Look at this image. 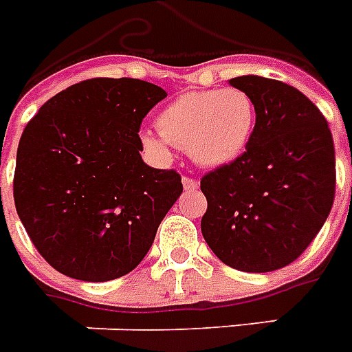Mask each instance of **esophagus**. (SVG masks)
<instances>
[{
  "label": "esophagus",
  "mask_w": 352,
  "mask_h": 352,
  "mask_svg": "<svg viewBox=\"0 0 352 352\" xmlns=\"http://www.w3.org/2000/svg\"><path fill=\"white\" fill-rule=\"evenodd\" d=\"M183 186L184 190H197L199 188V183H197L196 179H192V177H183Z\"/></svg>",
  "instance_id": "34e87169"
}]
</instances>
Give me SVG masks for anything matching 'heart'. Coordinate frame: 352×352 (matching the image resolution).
<instances>
[{"label": "heart", "instance_id": "obj_1", "mask_svg": "<svg viewBox=\"0 0 352 352\" xmlns=\"http://www.w3.org/2000/svg\"><path fill=\"white\" fill-rule=\"evenodd\" d=\"M160 136L143 134V143L158 155L169 145L186 149L203 168H220L246 151L256 129V102L239 87L188 91L156 117Z\"/></svg>", "mask_w": 352, "mask_h": 352}]
</instances>
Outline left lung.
I'll return each mask as SVG.
<instances>
[{
    "instance_id": "obj_1",
    "label": "left lung",
    "mask_w": 352,
    "mask_h": 352,
    "mask_svg": "<svg viewBox=\"0 0 352 352\" xmlns=\"http://www.w3.org/2000/svg\"><path fill=\"white\" fill-rule=\"evenodd\" d=\"M229 85L256 102V129L233 162L201 179V233L216 257L244 272H270L302 256L336 194L334 142L327 119L293 85L239 76Z\"/></svg>"
}]
</instances>
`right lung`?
<instances>
[{"mask_svg": "<svg viewBox=\"0 0 352 352\" xmlns=\"http://www.w3.org/2000/svg\"><path fill=\"white\" fill-rule=\"evenodd\" d=\"M168 93L134 78L70 85L31 119L18 143L14 205L38 254L83 282L142 263L183 192L175 169L142 160L140 126Z\"/></svg>", "mask_w": 352, "mask_h": 352, "instance_id": "add662e5", "label": "right lung"}]
</instances>
